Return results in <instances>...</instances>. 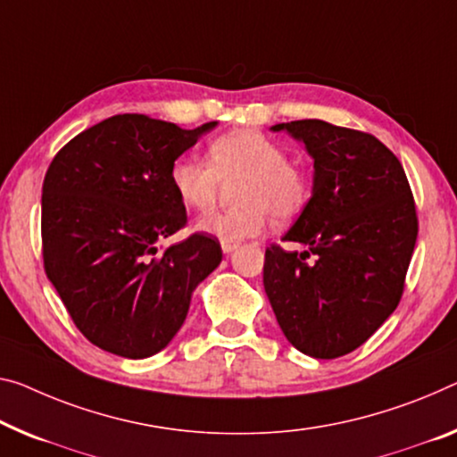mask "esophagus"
Listing matches in <instances>:
<instances>
[{
  "label": "esophagus",
  "mask_w": 457,
  "mask_h": 457,
  "mask_svg": "<svg viewBox=\"0 0 457 457\" xmlns=\"http://www.w3.org/2000/svg\"><path fill=\"white\" fill-rule=\"evenodd\" d=\"M237 249H238V243H237V241H227V243H222V251L227 253V255H228V253L237 251Z\"/></svg>",
  "instance_id": "obj_1"
}]
</instances>
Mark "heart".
I'll return each mask as SVG.
<instances>
[{"label": "heart", "mask_w": 457, "mask_h": 457, "mask_svg": "<svg viewBox=\"0 0 457 457\" xmlns=\"http://www.w3.org/2000/svg\"><path fill=\"white\" fill-rule=\"evenodd\" d=\"M208 163L192 157L173 161L170 181L186 208L204 212L214 204L220 181L233 179L235 208L204 216L198 230L219 241L262 235L273 220L292 219L308 198L306 173L286 161L284 149L262 132L230 130L208 146Z\"/></svg>", "instance_id": "b5f03b06"}]
</instances>
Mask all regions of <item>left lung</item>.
Here are the masks:
<instances>
[{
    "instance_id": "left-lung-1",
    "label": "left lung",
    "mask_w": 457,
    "mask_h": 457,
    "mask_svg": "<svg viewBox=\"0 0 457 457\" xmlns=\"http://www.w3.org/2000/svg\"><path fill=\"white\" fill-rule=\"evenodd\" d=\"M271 130L304 143L314 173L311 200L284 235L306 251H265V294L294 347L333 360L366 343L398 306L419 233L415 200L376 137L325 120Z\"/></svg>"
}]
</instances>
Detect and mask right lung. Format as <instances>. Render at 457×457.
<instances>
[{
    "label": "right lung",
    "instance_id": "1",
    "mask_svg": "<svg viewBox=\"0 0 457 457\" xmlns=\"http://www.w3.org/2000/svg\"><path fill=\"white\" fill-rule=\"evenodd\" d=\"M186 130L118 114L83 130L53 159L42 184V257L77 328L104 351L143 360L184 325L189 302L222 262L220 243L195 233L159 253L186 224L170 171L216 129Z\"/></svg>",
    "mask_w": 457,
    "mask_h": 457
}]
</instances>
